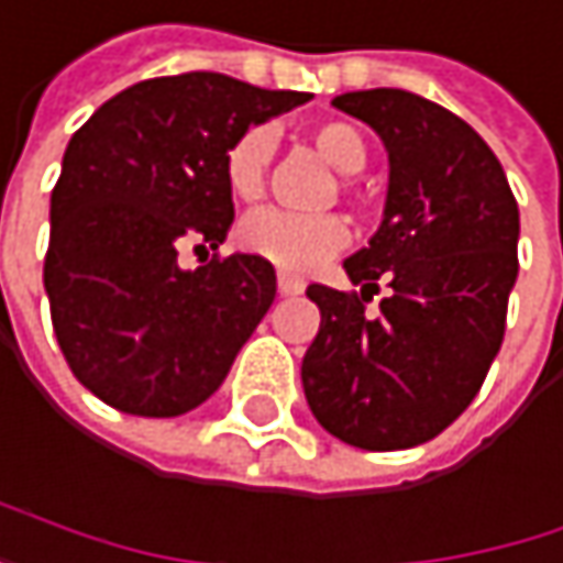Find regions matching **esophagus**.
Listing matches in <instances>:
<instances>
[{"mask_svg":"<svg viewBox=\"0 0 563 563\" xmlns=\"http://www.w3.org/2000/svg\"><path fill=\"white\" fill-rule=\"evenodd\" d=\"M278 291H282V295H301V291H305V282L282 272V275H278Z\"/></svg>","mask_w":563,"mask_h":563,"instance_id":"34e87169","label":"esophagus"}]
</instances>
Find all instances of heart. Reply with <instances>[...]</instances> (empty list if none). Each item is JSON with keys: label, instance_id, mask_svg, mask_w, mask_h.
<instances>
[{"label": "heart", "instance_id": "heart-1", "mask_svg": "<svg viewBox=\"0 0 563 563\" xmlns=\"http://www.w3.org/2000/svg\"><path fill=\"white\" fill-rule=\"evenodd\" d=\"M311 145L331 168L344 175L362 172L368 158L362 132L347 122L314 125ZM268 162H272V135L265 129L242 132L229 145L222 162L229 191L239 201H258L265 191ZM347 242H351V229L338 216H291L282 212V208H262V212H252L239 225V245L285 275H311L328 258H334Z\"/></svg>", "mask_w": 563, "mask_h": 563}]
</instances>
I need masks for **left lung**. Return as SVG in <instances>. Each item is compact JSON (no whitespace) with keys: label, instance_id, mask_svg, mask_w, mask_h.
<instances>
[{"label":"left lung","instance_id":"left-lung-1","mask_svg":"<svg viewBox=\"0 0 563 563\" xmlns=\"http://www.w3.org/2000/svg\"><path fill=\"white\" fill-rule=\"evenodd\" d=\"M334 109L388 148L385 219L344 258L362 295L308 285L321 311L301 362L318 424L365 451L441 434L481 391L505 341L518 278V201L487 142L454 112L405 89L344 92ZM393 291L372 319L377 278Z\"/></svg>","mask_w":563,"mask_h":563}]
</instances>
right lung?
<instances>
[{
    "label": "right lung",
    "mask_w": 563,
    "mask_h": 563,
    "mask_svg": "<svg viewBox=\"0 0 563 563\" xmlns=\"http://www.w3.org/2000/svg\"><path fill=\"white\" fill-rule=\"evenodd\" d=\"M308 99L185 73L135 82L73 135L42 282L62 355L96 398L175 418L219 391L275 301V268L212 255L188 272L178 252L208 258L232 229L229 145Z\"/></svg>",
    "instance_id": "1"
}]
</instances>
